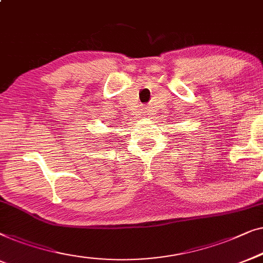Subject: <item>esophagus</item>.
<instances>
[{"mask_svg": "<svg viewBox=\"0 0 263 263\" xmlns=\"http://www.w3.org/2000/svg\"><path fill=\"white\" fill-rule=\"evenodd\" d=\"M142 114L143 117L149 116V107H142Z\"/></svg>", "mask_w": 263, "mask_h": 263, "instance_id": "1", "label": "esophagus"}]
</instances>
